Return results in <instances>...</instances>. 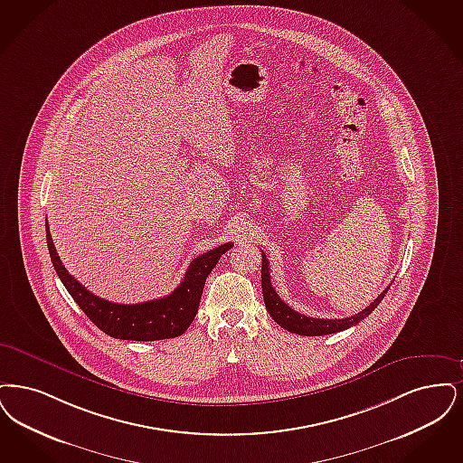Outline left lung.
Listing matches in <instances>:
<instances>
[{"mask_svg":"<svg viewBox=\"0 0 463 463\" xmlns=\"http://www.w3.org/2000/svg\"><path fill=\"white\" fill-rule=\"evenodd\" d=\"M261 287L264 304H266V309H268V313L271 315V318L279 323L282 328H285V330H288V332H292V334H298V335H309V337L335 334V332L345 330V328H349V326H353V325H358V323L364 320V318L381 304L383 296H385L387 290H389V287H387L375 301L372 302L370 306H366L358 315H353V317H349V318H342V320L311 318V317H306V315L298 313L296 309H292L288 304H285V302L280 299V296L277 294V290H275L273 285H271L269 262L266 260V254H264V252H262Z\"/></svg>","mask_w":463,"mask_h":463,"instance_id":"1","label":"left lung"}]
</instances>
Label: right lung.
<instances>
[{
    "mask_svg": "<svg viewBox=\"0 0 463 463\" xmlns=\"http://www.w3.org/2000/svg\"><path fill=\"white\" fill-rule=\"evenodd\" d=\"M46 241L59 279L84 315L114 339L143 342L173 339L184 334L199 311L207 275L214 269L222 254L233 247L232 241L222 243L195 258L190 262L183 282L165 298L140 304H118L91 294L72 275H69L52 241L48 222Z\"/></svg>",
    "mask_w": 463,
    "mask_h": 463,
    "instance_id": "right-lung-1",
    "label": "right lung"
}]
</instances>
